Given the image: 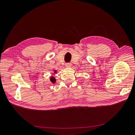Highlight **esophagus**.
<instances>
[{
    "label": "esophagus",
    "mask_w": 135,
    "mask_h": 135,
    "mask_svg": "<svg viewBox=\"0 0 135 135\" xmlns=\"http://www.w3.org/2000/svg\"><path fill=\"white\" fill-rule=\"evenodd\" d=\"M65 66H66V68H70L71 66V64L70 63H67L65 65Z\"/></svg>",
    "instance_id": "34e87169"
}]
</instances>
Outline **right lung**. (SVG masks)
I'll return each mask as SVG.
<instances>
[{
    "instance_id": "obj_1",
    "label": "right lung",
    "mask_w": 135,
    "mask_h": 135,
    "mask_svg": "<svg viewBox=\"0 0 135 135\" xmlns=\"http://www.w3.org/2000/svg\"><path fill=\"white\" fill-rule=\"evenodd\" d=\"M56 72H57V71L56 70H55V73H56ZM50 80H51V82L52 83H55V82H56V79H55V77H54V76H51V78H50Z\"/></svg>"
}]
</instances>
